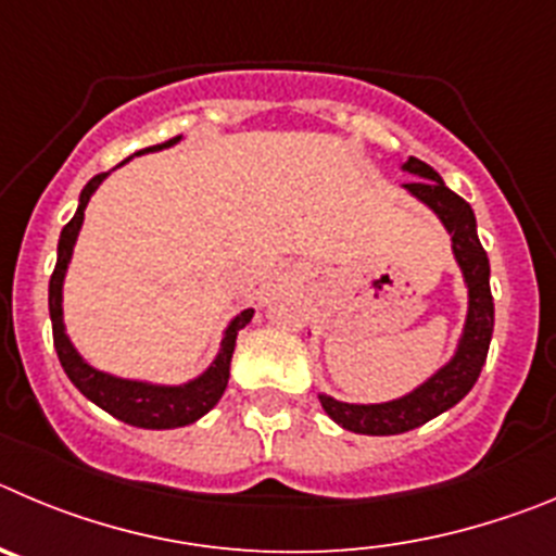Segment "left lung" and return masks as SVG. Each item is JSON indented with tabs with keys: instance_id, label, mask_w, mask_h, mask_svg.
<instances>
[{
	"instance_id": "left-lung-1",
	"label": "left lung",
	"mask_w": 556,
	"mask_h": 556,
	"mask_svg": "<svg viewBox=\"0 0 556 556\" xmlns=\"http://www.w3.org/2000/svg\"><path fill=\"white\" fill-rule=\"evenodd\" d=\"M404 172L413 174V182H404L418 202L427 204L443 227L452 235V252L468 285V315H465L463 338L457 352L440 371L402 399L382 404H346L332 396H318L321 407L334 424L357 434H402L432 421L434 415L446 413L477 384L482 365L488 359L493 338V296H490V263L488 252L479 243L477 218L471 204L448 191L446 182L424 160L409 157Z\"/></svg>"
}]
</instances>
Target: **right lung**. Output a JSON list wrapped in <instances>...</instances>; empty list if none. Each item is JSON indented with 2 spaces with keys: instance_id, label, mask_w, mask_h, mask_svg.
I'll list each match as a JSON object with an SVG mask.
<instances>
[{
  "instance_id": "obj_1",
  "label": "right lung",
  "mask_w": 556,
  "mask_h": 556,
  "mask_svg": "<svg viewBox=\"0 0 556 556\" xmlns=\"http://www.w3.org/2000/svg\"><path fill=\"white\" fill-rule=\"evenodd\" d=\"M179 141L172 138L166 143H157V147L141 149L135 154L147 152H160V149H168ZM108 174H97L91 182L85 185L83 193H79V207L74 213L72 222L63 227L58 243V266H54L52 279H49V318H52V338H54V352H58L60 365L63 371L68 374V379L74 382V388L83 393L85 399H91L97 407H102L104 413H110L118 421L129 424V427L141 429H177L188 427V424L199 421L204 413L216 407L218 399L224 396L229 382V363H232L235 340L238 332L252 321L254 309H243L241 315H235L229 327L224 329L222 349H218L216 359L210 363V368L204 374H199L197 379L185 384H152V382H138V379H122L113 377V374L97 371L93 365L85 363L79 357V352L74 349V343L66 334V324H63V279H66L68 263H72L74 243H77L79 227H83L85 207L91 202L93 191H97L102 179Z\"/></svg>"
}]
</instances>
